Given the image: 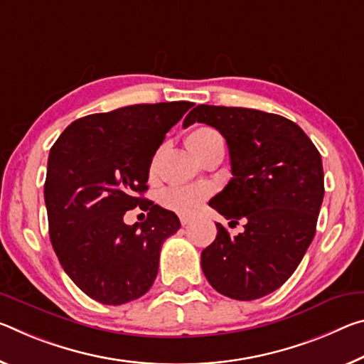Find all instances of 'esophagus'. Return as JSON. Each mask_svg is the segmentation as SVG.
<instances>
[{
  "label": "esophagus",
  "instance_id": "1",
  "mask_svg": "<svg viewBox=\"0 0 364 364\" xmlns=\"http://www.w3.org/2000/svg\"><path fill=\"white\" fill-rule=\"evenodd\" d=\"M180 222H181V225H188V223H191V217H188V215H181V217H180Z\"/></svg>",
  "mask_w": 364,
  "mask_h": 364
}]
</instances>
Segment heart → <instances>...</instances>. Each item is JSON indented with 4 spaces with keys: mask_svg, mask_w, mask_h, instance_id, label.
Here are the masks:
<instances>
[{
    "mask_svg": "<svg viewBox=\"0 0 364 364\" xmlns=\"http://www.w3.org/2000/svg\"><path fill=\"white\" fill-rule=\"evenodd\" d=\"M220 134L215 129L200 126V128L193 129L186 136V146L191 149V152L199 155L203 149H205L213 139H218ZM207 194V188L203 184H186V186H171L165 189L161 194V204L166 209L175 210L178 213H191L198 205L203 203Z\"/></svg>",
    "mask_w": 364,
    "mask_h": 364,
    "instance_id": "1",
    "label": "heart"
}]
</instances>
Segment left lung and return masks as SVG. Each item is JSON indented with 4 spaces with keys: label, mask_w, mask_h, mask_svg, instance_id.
<instances>
[{
    "label": "left lung",
    "mask_w": 364,
    "mask_h": 364,
    "mask_svg": "<svg viewBox=\"0 0 364 364\" xmlns=\"http://www.w3.org/2000/svg\"><path fill=\"white\" fill-rule=\"evenodd\" d=\"M205 123L225 137L233 178L210 199L245 232L230 236L217 223L200 252L209 284L222 295L251 301L275 291L295 272L314 238L324 199L321 154L296 123L252 108L198 105L184 128Z\"/></svg>",
    "instance_id": "left-lung-1"
}]
</instances>
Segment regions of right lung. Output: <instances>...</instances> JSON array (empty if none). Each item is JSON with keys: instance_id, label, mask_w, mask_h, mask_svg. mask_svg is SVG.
<instances>
[{"instance_id": "obj_1", "label": "right lung", "mask_w": 364, "mask_h": 364, "mask_svg": "<svg viewBox=\"0 0 364 364\" xmlns=\"http://www.w3.org/2000/svg\"><path fill=\"white\" fill-rule=\"evenodd\" d=\"M191 102L142 103L76 119L50 149L45 205L61 267L102 304L129 303L152 287L164 241L180 230L175 212L144 199L157 149ZM139 205L148 218L126 225Z\"/></svg>"}]
</instances>
